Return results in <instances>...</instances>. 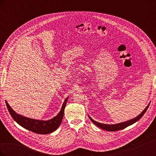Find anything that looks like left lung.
<instances>
[{
  "mask_svg": "<svg viewBox=\"0 0 156 156\" xmlns=\"http://www.w3.org/2000/svg\"><path fill=\"white\" fill-rule=\"evenodd\" d=\"M150 102L148 103V105L146 106V107L144 108V109L143 111V112L140 113V115H139L137 116H136L135 118L133 119H131L129 120H127L124 122H121V123H119L116 124H102L100 123V122H98L95 120H94L92 118L88 115L89 119H90V120L92 122V123H94L96 126H97L98 127H100L101 129H103L106 131H119L120 129H123L127 126H129L130 125H132L133 124L135 123L136 122H137L139 120H140L142 116L144 115V113L146 112V110L148 109V108L150 105Z\"/></svg>",
  "mask_w": 156,
  "mask_h": 156,
  "instance_id": "1",
  "label": "left lung"
}]
</instances>
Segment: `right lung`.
<instances>
[{
    "instance_id": "1",
    "label": "right lung",
    "mask_w": 156,
    "mask_h": 156,
    "mask_svg": "<svg viewBox=\"0 0 156 156\" xmlns=\"http://www.w3.org/2000/svg\"><path fill=\"white\" fill-rule=\"evenodd\" d=\"M68 99V97L66 98L58 114L53 117V119L48 120H36L27 118L26 116H23L20 114H17L16 112L14 111L10 105L8 104L6 100V104L10 115L18 124H20L21 126L24 127V128L36 133L49 134L57 129L61 122H62L64 108L66 105Z\"/></svg>"
}]
</instances>
